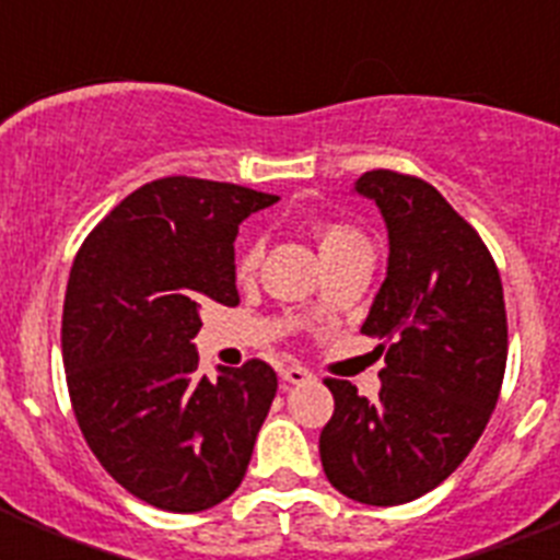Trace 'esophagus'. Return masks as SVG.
<instances>
[{
    "label": "esophagus",
    "instance_id": "34e87169",
    "mask_svg": "<svg viewBox=\"0 0 560 560\" xmlns=\"http://www.w3.org/2000/svg\"><path fill=\"white\" fill-rule=\"evenodd\" d=\"M280 378H283L285 384H303V381L311 378V373L303 364H283V368H280Z\"/></svg>",
    "mask_w": 560,
    "mask_h": 560
}]
</instances>
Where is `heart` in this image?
<instances>
[{"mask_svg": "<svg viewBox=\"0 0 560 560\" xmlns=\"http://www.w3.org/2000/svg\"><path fill=\"white\" fill-rule=\"evenodd\" d=\"M314 235H316V244H319V252H323L325 260L334 255H339V252L350 249V246L368 244V241H364V235H361L355 226L345 224V221H323V224L314 230ZM260 255H264V244H260L257 237H249V241H244V244H241V249H237V257H235L237 280H249V277L255 275L257 266H260Z\"/></svg>", "mask_w": 560, "mask_h": 560, "instance_id": "heart-1", "label": "heart"}]
</instances>
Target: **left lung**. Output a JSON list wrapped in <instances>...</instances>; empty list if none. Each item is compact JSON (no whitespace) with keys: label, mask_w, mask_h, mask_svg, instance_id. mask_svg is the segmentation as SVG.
Masks as SVG:
<instances>
[{"label":"left lung","mask_w":560,"mask_h":560,"mask_svg":"<svg viewBox=\"0 0 560 560\" xmlns=\"http://www.w3.org/2000/svg\"><path fill=\"white\" fill-rule=\"evenodd\" d=\"M355 192L378 205L389 235L387 277L361 325L384 341V370L375 400L350 381H325L336 407L319 457L336 491L389 508L452 477L485 432L504 378L508 316L491 252L429 182L368 171Z\"/></svg>","instance_id":"left-lung-1"}]
</instances>
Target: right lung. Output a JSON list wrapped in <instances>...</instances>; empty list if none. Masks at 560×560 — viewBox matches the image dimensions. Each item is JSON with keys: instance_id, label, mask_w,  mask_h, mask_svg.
Wrapping results in <instances>:
<instances>
[{"instance_id": "add662e5", "label": "right lung", "mask_w": 560, "mask_h": 560, "mask_svg": "<svg viewBox=\"0 0 560 560\" xmlns=\"http://www.w3.org/2000/svg\"><path fill=\"white\" fill-rule=\"evenodd\" d=\"M277 196L167 176L142 185L89 232L61 319L67 387L89 448L117 482L171 513L235 491L277 373L260 359L199 375L201 305H237L235 235Z\"/></svg>"}]
</instances>
